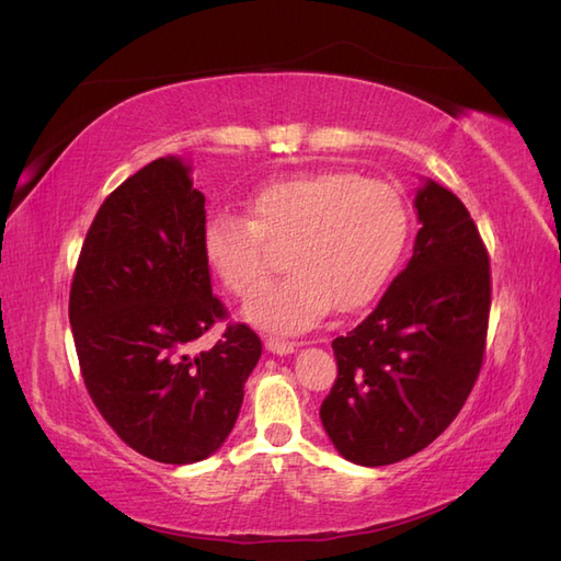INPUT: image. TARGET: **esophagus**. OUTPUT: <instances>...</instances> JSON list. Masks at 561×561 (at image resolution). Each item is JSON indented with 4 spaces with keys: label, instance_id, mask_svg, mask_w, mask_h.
Masks as SVG:
<instances>
[{
    "label": "esophagus",
    "instance_id": "34e87169",
    "mask_svg": "<svg viewBox=\"0 0 561 561\" xmlns=\"http://www.w3.org/2000/svg\"><path fill=\"white\" fill-rule=\"evenodd\" d=\"M265 348L270 351V354L286 356L296 348V342H286V340H277V336H270V340H265Z\"/></svg>",
    "mask_w": 561,
    "mask_h": 561
}]
</instances>
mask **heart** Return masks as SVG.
Returning a JSON list of instances; mask_svg holds the SVG:
<instances>
[{
  "mask_svg": "<svg viewBox=\"0 0 561 561\" xmlns=\"http://www.w3.org/2000/svg\"><path fill=\"white\" fill-rule=\"evenodd\" d=\"M249 217L215 213L203 227L213 275L241 298L251 296L286 250L291 278L260 290L245 318L270 332L296 334L334 304L348 312L370 304L407 249L411 213L401 191L351 172L275 181L249 203Z\"/></svg>",
  "mask_w": 561,
  "mask_h": 561,
  "instance_id": "b5f03b06",
  "label": "heart"
}]
</instances>
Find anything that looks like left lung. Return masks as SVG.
Instances as JSON below:
<instances>
[{"label": "left lung", "instance_id": "8db88e82", "mask_svg": "<svg viewBox=\"0 0 561 561\" xmlns=\"http://www.w3.org/2000/svg\"><path fill=\"white\" fill-rule=\"evenodd\" d=\"M413 257L358 328L332 342L336 380L320 419L336 451L387 466L457 419L485 358L490 255L471 213L435 181L415 195Z\"/></svg>", "mask_w": 561, "mask_h": 561}]
</instances>
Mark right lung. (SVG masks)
<instances>
[{
    "label": "right lung",
    "mask_w": 561,
    "mask_h": 561,
    "mask_svg": "<svg viewBox=\"0 0 561 561\" xmlns=\"http://www.w3.org/2000/svg\"><path fill=\"white\" fill-rule=\"evenodd\" d=\"M205 195L176 158L116 186L78 255L69 322L78 366L100 415L128 447L162 463L215 454L237 423L260 336L229 320L203 255Z\"/></svg>",
    "instance_id": "obj_1"
}]
</instances>
